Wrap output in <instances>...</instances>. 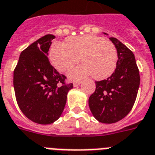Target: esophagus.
<instances>
[{
  "instance_id": "1",
  "label": "esophagus",
  "mask_w": 155,
  "mask_h": 155,
  "mask_svg": "<svg viewBox=\"0 0 155 155\" xmlns=\"http://www.w3.org/2000/svg\"><path fill=\"white\" fill-rule=\"evenodd\" d=\"M81 81H74V86H78L81 84Z\"/></svg>"
}]
</instances>
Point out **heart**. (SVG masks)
<instances>
[{"instance_id":"1","label":"heart","mask_w":155,"mask_h":155,"mask_svg":"<svg viewBox=\"0 0 155 155\" xmlns=\"http://www.w3.org/2000/svg\"><path fill=\"white\" fill-rule=\"evenodd\" d=\"M50 60L58 71L65 72L80 61L83 65L70 70L72 79L92 75L96 80L110 77L117 63V51L111 41L94 34L70 37L65 44L56 43L49 52Z\"/></svg>"}]
</instances>
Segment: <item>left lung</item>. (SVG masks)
Instances as JSON below:
<instances>
[{
    "label": "left lung",
    "instance_id": "1",
    "mask_svg": "<svg viewBox=\"0 0 155 155\" xmlns=\"http://www.w3.org/2000/svg\"><path fill=\"white\" fill-rule=\"evenodd\" d=\"M117 51L115 71L107 79L95 81L96 90L89 98L93 115L102 123H114L132 110L140 84V75L133 52L117 38H110Z\"/></svg>",
    "mask_w": 155,
    "mask_h": 155
}]
</instances>
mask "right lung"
<instances>
[{
  "label": "right lung",
  "instance_id": "1",
  "mask_svg": "<svg viewBox=\"0 0 155 155\" xmlns=\"http://www.w3.org/2000/svg\"><path fill=\"white\" fill-rule=\"evenodd\" d=\"M54 38L47 34L28 45L21 52L13 72L17 105L38 124H51L60 117L68 92L74 87L73 83H65L66 77L49 62L47 55Z\"/></svg>",
  "mask_w": 155,
  "mask_h": 155
}]
</instances>
